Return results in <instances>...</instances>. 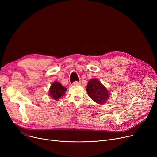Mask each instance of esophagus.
Listing matches in <instances>:
<instances>
[{
    "label": "esophagus",
    "mask_w": 157,
    "mask_h": 157,
    "mask_svg": "<svg viewBox=\"0 0 157 157\" xmlns=\"http://www.w3.org/2000/svg\"><path fill=\"white\" fill-rule=\"evenodd\" d=\"M80 84H81L80 82H79V81H74V83H73V85H79Z\"/></svg>",
    "instance_id": "obj_1"
}]
</instances>
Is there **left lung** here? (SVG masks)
Wrapping results in <instances>:
<instances>
[{
  "mask_svg": "<svg viewBox=\"0 0 157 157\" xmlns=\"http://www.w3.org/2000/svg\"><path fill=\"white\" fill-rule=\"evenodd\" d=\"M86 91L88 96L97 104H104L109 97V92L106 88L97 78L89 81L87 85Z\"/></svg>",
  "mask_w": 157,
  "mask_h": 157,
  "instance_id": "obj_1",
  "label": "left lung"
}]
</instances>
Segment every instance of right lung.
<instances>
[{
	"label": "right lung",
	"mask_w": 157,
	"mask_h": 157,
	"mask_svg": "<svg viewBox=\"0 0 157 157\" xmlns=\"http://www.w3.org/2000/svg\"><path fill=\"white\" fill-rule=\"evenodd\" d=\"M66 90H67V88L63 87L59 82H54L51 85L49 94V96L52 97V98H54L56 101H58L65 94Z\"/></svg>",
	"instance_id": "1"
}]
</instances>
